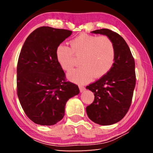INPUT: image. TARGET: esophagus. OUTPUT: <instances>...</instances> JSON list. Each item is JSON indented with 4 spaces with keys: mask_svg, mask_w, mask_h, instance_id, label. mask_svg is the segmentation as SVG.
<instances>
[{
    "mask_svg": "<svg viewBox=\"0 0 153 153\" xmlns=\"http://www.w3.org/2000/svg\"><path fill=\"white\" fill-rule=\"evenodd\" d=\"M79 91L81 92H84V90H86V88L84 87V86H79Z\"/></svg>",
    "mask_w": 153,
    "mask_h": 153,
    "instance_id": "obj_1",
    "label": "esophagus"
}]
</instances>
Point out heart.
<instances>
[{"label": "heart", "instance_id": "obj_1", "mask_svg": "<svg viewBox=\"0 0 153 153\" xmlns=\"http://www.w3.org/2000/svg\"><path fill=\"white\" fill-rule=\"evenodd\" d=\"M70 48L64 45L58 46L56 58L63 71L73 68L76 58L79 59L80 66L67 74L72 82L85 84L107 74L115 60V48L106 36H91L82 33L69 42Z\"/></svg>", "mask_w": 153, "mask_h": 153}]
</instances>
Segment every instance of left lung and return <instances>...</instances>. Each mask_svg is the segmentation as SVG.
I'll return each instance as SVG.
<instances>
[{"mask_svg":"<svg viewBox=\"0 0 153 153\" xmlns=\"http://www.w3.org/2000/svg\"><path fill=\"white\" fill-rule=\"evenodd\" d=\"M92 33L105 35L115 48V60L107 74L89 86L94 100L86 107L88 117L102 126L112 125L122 120L130 107L136 85L135 62L125 40L113 31L100 29Z\"/></svg>","mask_w":153,"mask_h":153,"instance_id":"8db88e82","label":"left lung"}]
</instances>
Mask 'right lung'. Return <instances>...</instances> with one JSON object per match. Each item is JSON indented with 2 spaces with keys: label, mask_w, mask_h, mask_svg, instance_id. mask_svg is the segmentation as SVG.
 <instances>
[{
  "label": "right lung",
  "mask_w": 153,
  "mask_h": 153,
  "mask_svg": "<svg viewBox=\"0 0 153 153\" xmlns=\"http://www.w3.org/2000/svg\"><path fill=\"white\" fill-rule=\"evenodd\" d=\"M72 32L42 26L28 36L17 67V92L29 119L41 126L55 125L63 118L67 100L79 93L66 81L56 50Z\"/></svg>",
  "instance_id": "add662e5"
}]
</instances>
